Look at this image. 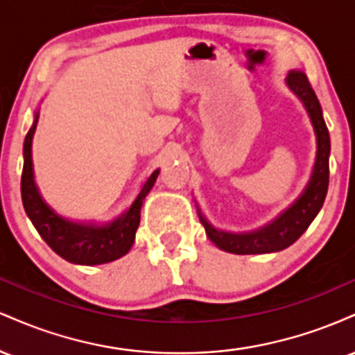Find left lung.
<instances>
[{
	"label": "left lung",
	"mask_w": 355,
	"mask_h": 355,
	"mask_svg": "<svg viewBox=\"0 0 355 355\" xmlns=\"http://www.w3.org/2000/svg\"><path fill=\"white\" fill-rule=\"evenodd\" d=\"M285 81H287V87L299 96V100L307 110L309 116H311L317 138L315 165H313L311 180L300 193V197L288 209H285L279 217L259 230L245 232V234H232V232L218 230L203 217L200 209L197 210L209 239L218 248L230 252V254H270V252H280L291 247L309 229L312 220L317 217L322 205H324L325 195H327L331 137H329V130L325 126L324 116H322L320 103L304 71L292 70Z\"/></svg>",
	"instance_id": "1"
}]
</instances>
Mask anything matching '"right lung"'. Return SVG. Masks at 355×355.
Instances as JSON below:
<instances>
[{
  "mask_svg": "<svg viewBox=\"0 0 355 355\" xmlns=\"http://www.w3.org/2000/svg\"><path fill=\"white\" fill-rule=\"evenodd\" d=\"M38 118L40 113L36 112L33 125L24 138V165L21 175L23 207L35 229L38 230L44 242L51 247L53 252H56L68 262L78 263V266H100V263L113 262V260L126 255L135 242V232L140 225L141 205H144L148 191L155 185L160 170H155L146 178L135 202L113 222L96 225V223L71 222V220L60 217L51 207L46 205L35 183L31 144H33Z\"/></svg>",
  "mask_w": 355,
  "mask_h": 355,
  "instance_id": "1",
  "label": "right lung"
}]
</instances>
